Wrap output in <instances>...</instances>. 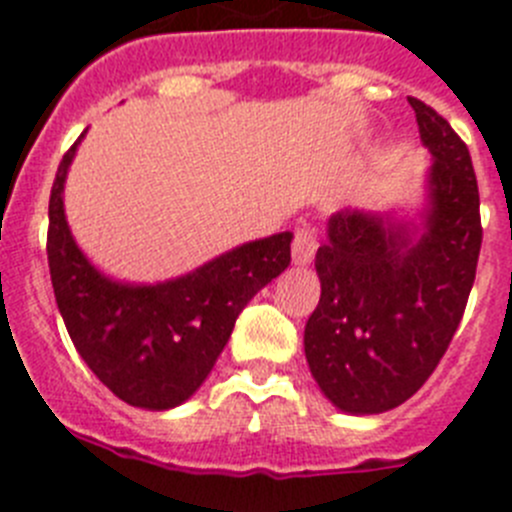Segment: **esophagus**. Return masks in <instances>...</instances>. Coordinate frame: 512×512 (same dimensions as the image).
<instances>
[{
	"label": "esophagus",
	"mask_w": 512,
	"mask_h": 512,
	"mask_svg": "<svg viewBox=\"0 0 512 512\" xmlns=\"http://www.w3.org/2000/svg\"><path fill=\"white\" fill-rule=\"evenodd\" d=\"M315 251H318V235H315V230L297 228L295 243H292V264L307 266L315 259Z\"/></svg>",
	"instance_id": "34e87169"
}]
</instances>
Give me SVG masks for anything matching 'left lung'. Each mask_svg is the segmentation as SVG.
<instances>
[{
    "label": "left lung",
    "instance_id": "8db88e82",
    "mask_svg": "<svg viewBox=\"0 0 512 512\" xmlns=\"http://www.w3.org/2000/svg\"><path fill=\"white\" fill-rule=\"evenodd\" d=\"M408 102L433 161L420 207L333 212L315 253L320 302L305 325L307 366L348 415L387 413L431 377L459 328L482 246L469 148L436 110Z\"/></svg>",
    "mask_w": 512,
    "mask_h": 512
}]
</instances>
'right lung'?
<instances>
[{"label": "right lung", "instance_id": "obj_1", "mask_svg": "<svg viewBox=\"0 0 512 512\" xmlns=\"http://www.w3.org/2000/svg\"><path fill=\"white\" fill-rule=\"evenodd\" d=\"M81 138L58 166L48 205L58 312L81 359L122 402L156 413L179 408L212 372L243 307L289 266L292 233L241 243L166 282L112 279L81 251L63 207Z\"/></svg>", "mask_w": 512, "mask_h": 512}]
</instances>
